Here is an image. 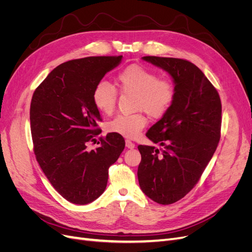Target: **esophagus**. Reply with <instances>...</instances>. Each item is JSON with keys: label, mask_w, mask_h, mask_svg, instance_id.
<instances>
[{"label": "esophagus", "mask_w": 252, "mask_h": 252, "mask_svg": "<svg viewBox=\"0 0 252 252\" xmlns=\"http://www.w3.org/2000/svg\"><path fill=\"white\" fill-rule=\"evenodd\" d=\"M126 146L127 147V148H134L135 147V143L134 142H132L131 140H126Z\"/></svg>", "instance_id": "34e87169"}]
</instances>
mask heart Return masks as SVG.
Wrapping results in <instances>:
<instances>
[{
  "instance_id": "obj_1",
  "label": "heart",
  "mask_w": 252,
  "mask_h": 252,
  "mask_svg": "<svg viewBox=\"0 0 252 252\" xmlns=\"http://www.w3.org/2000/svg\"><path fill=\"white\" fill-rule=\"evenodd\" d=\"M115 86L123 93L135 94V109L143 110L152 117H160L171 106L174 98V84L168 78L141 65H131L118 73ZM95 107L104 114H111L117 102V91L108 83L101 82L92 93ZM146 126L141 113L120 114L108 124V129L126 138H135Z\"/></svg>"
}]
</instances>
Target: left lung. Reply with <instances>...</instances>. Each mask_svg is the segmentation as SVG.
<instances>
[{
	"label": "left lung",
	"mask_w": 252,
	"mask_h": 252,
	"mask_svg": "<svg viewBox=\"0 0 252 252\" xmlns=\"http://www.w3.org/2000/svg\"><path fill=\"white\" fill-rule=\"evenodd\" d=\"M143 60L168 72L174 98L163 117L146 133L154 143L139 145L138 181L146 196L171 204L196 185L220 140L221 100L204 73L188 60L145 56Z\"/></svg>",
	"instance_id": "obj_1"
}]
</instances>
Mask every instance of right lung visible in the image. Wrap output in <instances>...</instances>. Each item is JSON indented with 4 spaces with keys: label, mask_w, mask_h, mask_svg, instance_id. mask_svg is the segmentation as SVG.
<instances>
[{
    "label": "right lung",
    "mask_w": 252,
    "mask_h": 252,
    "mask_svg": "<svg viewBox=\"0 0 252 252\" xmlns=\"http://www.w3.org/2000/svg\"><path fill=\"white\" fill-rule=\"evenodd\" d=\"M121 59L98 56L64 62L33 93L30 123L36 160L55 190L71 203L87 204L100 196L109 167L125 148L123 136L109 133L99 138L97 148L87 151L101 121L93 90Z\"/></svg>",
    "instance_id": "right-lung-1"
}]
</instances>
